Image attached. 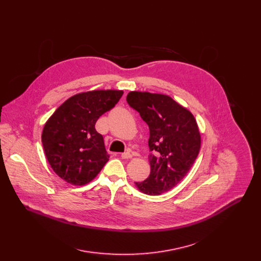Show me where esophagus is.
<instances>
[{
  "mask_svg": "<svg viewBox=\"0 0 261 261\" xmlns=\"http://www.w3.org/2000/svg\"><path fill=\"white\" fill-rule=\"evenodd\" d=\"M121 157L123 159H131L132 158V154L130 152H126V153H122Z\"/></svg>",
  "mask_w": 261,
  "mask_h": 261,
  "instance_id": "esophagus-1",
  "label": "esophagus"
}]
</instances>
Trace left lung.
I'll return each mask as SVG.
<instances>
[{
  "label": "left lung",
  "instance_id": "8db88e82",
  "mask_svg": "<svg viewBox=\"0 0 261 261\" xmlns=\"http://www.w3.org/2000/svg\"><path fill=\"white\" fill-rule=\"evenodd\" d=\"M127 102L137 110L150 129V175L135 181L139 191L160 195L171 190L189 172L201 143L197 122L191 111L163 94L132 91Z\"/></svg>",
  "mask_w": 261,
  "mask_h": 261
}]
</instances>
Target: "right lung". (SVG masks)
I'll list each match as a JSON object with an SVG mask.
<instances>
[{
	"label": "right lung",
	"instance_id": "1",
	"mask_svg": "<svg viewBox=\"0 0 261 261\" xmlns=\"http://www.w3.org/2000/svg\"><path fill=\"white\" fill-rule=\"evenodd\" d=\"M120 90H95L74 95L60 105L42 131V144L53 170L65 181L84 186L108 161L97 120L123 96Z\"/></svg>",
	"mask_w": 261,
	"mask_h": 261
}]
</instances>
